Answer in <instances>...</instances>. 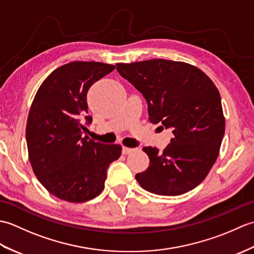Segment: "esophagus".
<instances>
[{
	"instance_id": "1",
	"label": "esophagus",
	"mask_w": 254,
	"mask_h": 254,
	"mask_svg": "<svg viewBox=\"0 0 254 254\" xmlns=\"http://www.w3.org/2000/svg\"><path fill=\"white\" fill-rule=\"evenodd\" d=\"M133 150H134L133 148L123 146V147H122V154H123V155H128V154H131V153L133 152Z\"/></svg>"
}]
</instances>
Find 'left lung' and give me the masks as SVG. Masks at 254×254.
<instances>
[{"label":"left lung","instance_id":"obj_1","mask_svg":"<svg viewBox=\"0 0 254 254\" xmlns=\"http://www.w3.org/2000/svg\"><path fill=\"white\" fill-rule=\"evenodd\" d=\"M117 71L146 99L149 121L174 133L163 153L143 148L149 166L135 176L139 186L169 196L197 187L216 161L225 133L222 100L212 79L191 64L164 59L118 63Z\"/></svg>","mask_w":254,"mask_h":254}]
</instances>
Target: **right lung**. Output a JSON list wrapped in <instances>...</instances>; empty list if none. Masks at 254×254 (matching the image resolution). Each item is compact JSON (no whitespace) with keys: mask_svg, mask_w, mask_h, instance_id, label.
<instances>
[{"mask_svg":"<svg viewBox=\"0 0 254 254\" xmlns=\"http://www.w3.org/2000/svg\"><path fill=\"white\" fill-rule=\"evenodd\" d=\"M115 69L101 62L75 61L55 69L38 89L26 126L29 160L36 177L53 195L82 203L99 195L107 169L121 155L118 144L83 137L87 91Z\"/></svg>","mask_w":254,"mask_h":254,"instance_id":"obj_1","label":"right lung"}]
</instances>
